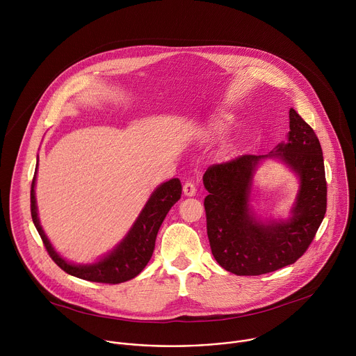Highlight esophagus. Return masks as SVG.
<instances>
[{"instance_id":"34e87169","label":"esophagus","mask_w":356,"mask_h":356,"mask_svg":"<svg viewBox=\"0 0 356 356\" xmlns=\"http://www.w3.org/2000/svg\"><path fill=\"white\" fill-rule=\"evenodd\" d=\"M195 191H197V188H195V184H194L193 181H186V183H184V186H183V193H184V195L191 197V195L195 194Z\"/></svg>"}]
</instances>
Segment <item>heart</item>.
Here are the masks:
<instances>
[{
    "mask_svg": "<svg viewBox=\"0 0 356 356\" xmlns=\"http://www.w3.org/2000/svg\"><path fill=\"white\" fill-rule=\"evenodd\" d=\"M234 120L229 114H220L210 120L207 125V132L213 136H222L227 134V131L231 128Z\"/></svg>",
    "mask_w": 356,
    "mask_h": 356,
    "instance_id": "heart-1",
    "label": "heart"
}]
</instances>
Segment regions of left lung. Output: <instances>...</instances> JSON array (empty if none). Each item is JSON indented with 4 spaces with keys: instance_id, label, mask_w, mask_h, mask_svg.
<instances>
[{
    "instance_id": "left-lung-1",
    "label": "left lung",
    "mask_w": 356,
    "mask_h": 356,
    "mask_svg": "<svg viewBox=\"0 0 356 356\" xmlns=\"http://www.w3.org/2000/svg\"><path fill=\"white\" fill-rule=\"evenodd\" d=\"M286 143L269 155H242L210 166L202 183L207 235L216 261L238 276H258L294 264L313 242L327 211V181L320 140L293 108ZM266 157L282 159L299 176L300 190L287 222L262 223L248 206L251 177Z\"/></svg>"
}]
</instances>
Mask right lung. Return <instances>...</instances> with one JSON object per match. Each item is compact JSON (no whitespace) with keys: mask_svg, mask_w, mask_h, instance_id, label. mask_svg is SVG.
<instances>
[{"mask_svg":"<svg viewBox=\"0 0 356 356\" xmlns=\"http://www.w3.org/2000/svg\"><path fill=\"white\" fill-rule=\"evenodd\" d=\"M38 170V163H36ZM36 170L31 186V216L32 221L42 238V242L49 253V257L66 273L83 280L118 284L138 276L152 258L155 249L158 231L169 213L181 197V183L179 179H172L161 184L139 214L138 220L122 239V242L111 250L107 257L92 265H73L66 262L54 249L52 243L46 238L38 218L36 198H35V180Z\"/></svg>","mask_w":356,"mask_h":356,"instance_id":"right-lung-1","label":"right lung"}]
</instances>
